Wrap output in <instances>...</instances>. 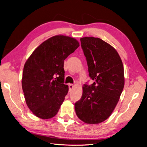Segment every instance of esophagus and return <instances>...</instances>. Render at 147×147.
<instances>
[{
	"label": "esophagus",
	"instance_id": "obj_1",
	"mask_svg": "<svg viewBox=\"0 0 147 147\" xmlns=\"http://www.w3.org/2000/svg\"><path fill=\"white\" fill-rule=\"evenodd\" d=\"M69 90H72V89L74 88V85L72 84H69Z\"/></svg>",
	"mask_w": 147,
	"mask_h": 147
}]
</instances>
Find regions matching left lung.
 <instances>
[{"label": "left lung", "instance_id": "1", "mask_svg": "<svg viewBox=\"0 0 147 147\" xmlns=\"http://www.w3.org/2000/svg\"><path fill=\"white\" fill-rule=\"evenodd\" d=\"M80 41L94 82L84 84L75 113L84 123L98 124L110 116L119 100L124 85L123 65L117 50L102 39L85 37Z\"/></svg>", "mask_w": 147, "mask_h": 147}]
</instances>
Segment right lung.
<instances>
[{
    "mask_svg": "<svg viewBox=\"0 0 147 147\" xmlns=\"http://www.w3.org/2000/svg\"><path fill=\"white\" fill-rule=\"evenodd\" d=\"M80 46L76 39L56 35L40 44L26 61L22 88L26 104L35 116L51 118L69 91L64 84V61Z\"/></svg>",
    "mask_w": 147,
    "mask_h": 147,
    "instance_id": "obj_1",
    "label": "right lung"
}]
</instances>
